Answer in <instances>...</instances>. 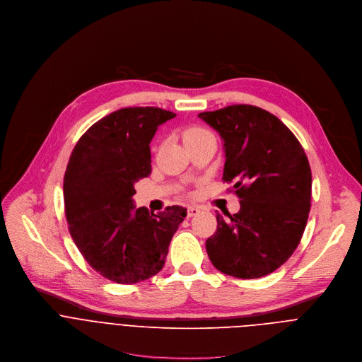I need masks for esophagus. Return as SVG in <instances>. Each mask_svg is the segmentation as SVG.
<instances>
[{
  "label": "esophagus",
  "mask_w": 362,
  "mask_h": 362,
  "mask_svg": "<svg viewBox=\"0 0 362 362\" xmlns=\"http://www.w3.org/2000/svg\"><path fill=\"white\" fill-rule=\"evenodd\" d=\"M199 211H201V209H199L198 206H188V209H187V216H188V218H191V216L199 214Z\"/></svg>",
  "instance_id": "1"
}]
</instances>
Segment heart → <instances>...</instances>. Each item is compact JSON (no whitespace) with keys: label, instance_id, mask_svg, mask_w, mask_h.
Segmentation results:
<instances>
[{"label":"heart","instance_id":"obj_1","mask_svg":"<svg viewBox=\"0 0 362 362\" xmlns=\"http://www.w3.org/2000/svg\"><path fill=\"white\" fill-rule=\"evenodd\" d=\"M208 134H211V132L206 131V129H204V128H201V127H189V128L184 132V139H185V142H189V141H192V139L201 138V136L208 135Z\"/></svg>","mask_w":362,"mask_h":362}]
</instances>
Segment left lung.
Masks as SVG:
<instances>
[{"mask_svg":"<svg viewBox=\"0 0 362 362\" xmlns=\"http://www.w3.org/2000/svg\"><path fill=\"white\" fill-rule=\"evenodd\" d=\"M198 117L224 141L223 180L234 181L237 214L216 212V231L205 243L212 265L252 279L293 255L311 206V168L296 135L271 112L247 104Z\"/></svg>","mask_w":362,"mask_h":362,"instance_id":"8db88e82","label":"left lung"}]
</instances>
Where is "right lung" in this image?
<instances>
[{"label": "right lung", "mask_w": 362, "mask_h": 362, "mask_svg": "<svg viewBox=\"0 0 362 362\" xmlns=\"http://www.w3.org/2000/svg\"><path fill=\"white\" fill-rule=\"evenodd\" d=\"M175 114L129 107L101 118L80 138L64 175L69 234L86 261L117 284L148 279L165 264L187 216L180 205L154 214L135 208V182L151 174L150 142Z\"/></svg>", "instance_id": "1"}]
</instances>
